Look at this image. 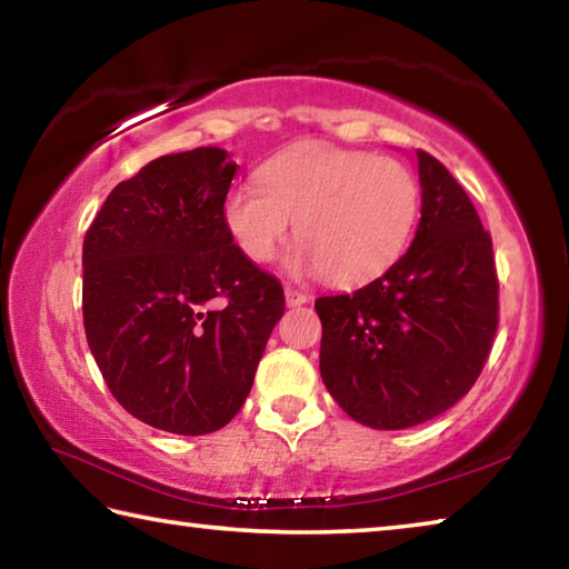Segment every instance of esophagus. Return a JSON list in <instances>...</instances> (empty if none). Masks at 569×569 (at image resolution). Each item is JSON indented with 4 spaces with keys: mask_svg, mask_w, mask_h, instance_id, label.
I'll use <instances>...</instances> for the list:
<instances>
[{
    "mask_svg": "<svg viewBox=\"0 0 569 569\" xmlns=\"http://www.w3.org/2000/svg\"><path fill=\"white\" fill-rule=\"evenodd\" d=\"M308 301V296L303 293V291H298V288H293V286H286V303L288 306H303Z\"/></svg>",
    "mask_w": 569,
    "mask_h": 569,
    "instance_id": "esophagus-1",
    "label": "esophagus"
}]
</instances>
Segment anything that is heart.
<instances>
[{
	"label": "heart",
	"instance_id": "b5f03b06",
	"mask_svg": "<svg viewBox=\"0 0 569 569\" xmlns=\"http://www.w3.org/2000/svg\"><path fill=\"white\" fill-rule=\"evenodd\" d=\"M228 192L223 220L248 261L268 263L293 230V271L363 283L399 261L419 218L421 190L393 158L298 142Z\"/></svg>",
	"mask_w": 569,
	"mask_h": 569
}]
</instances>
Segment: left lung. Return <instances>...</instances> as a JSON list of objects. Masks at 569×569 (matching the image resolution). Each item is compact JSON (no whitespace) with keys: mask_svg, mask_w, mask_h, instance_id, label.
<instances>
[{"mask_svg":"<svg viewBox=\"0 0 569 569\" xmlns=\"http://www.w3.org/2000/svg\"><path fill=\"white\" fill-rule=\"evenodd\" d=\"M421 220L397 263L353 293L316 301L321 379L353 421L407 429L475 387L499 323L492 238L465 188L417 150Z\"/></svg>","mask_w":569,"mask_h":569,"instance_id":"1","label":"left lung"}]
</instances>
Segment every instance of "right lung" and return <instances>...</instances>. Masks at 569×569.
Segmentation results:
<instances>
[{
  "label": "right lung",
  "mask_w": 569,
  "mask_h": 569,
  "mask_svg": "<svg viewBox=\"0 0 569 569\" xmlns=\"http://www.w3.org/2000/svg\"><path fill=\"white\" fill-rule=\"evenodd\" d=\"M220 148L148 162L114 188L82 246V316L124 411L170 435L223 429L243 407L283 286L240 253Z\"/></svg>",
  "instance_id": "add662e5"
}]
</instances>
